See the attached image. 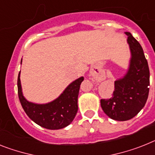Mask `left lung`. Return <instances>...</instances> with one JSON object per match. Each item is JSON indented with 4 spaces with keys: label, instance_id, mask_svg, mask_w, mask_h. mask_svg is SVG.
I'll use <instances>...</instances> for the list:
<instances>
[{
    "label": "left lung",
    "instance_id": "8db88e82",
    "mask_svg": "<svg viewBox=\"0 0 155 155\" xmlns=\"http://www.w3.org/2000/svg\"><path fill=\"white\" fill-rule=\"evenodd\" d=\"M128 36L132 58L124 77L116 80L109 99H101L104 113L111 119L124 121L132 119L144 107L149 94L150 71L143 48L130 32Z\"/></svg>",
    "mask_w": 155,
    "mask_h": 155
}]
</instances>
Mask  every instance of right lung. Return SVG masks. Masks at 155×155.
I'll return each mask as SVG.
<instances>
[{
	"mask_svg": "<svg viewBox=\"0 0 155 155\" xmlns=\"http://www.w3.org/2000/svg\"><path fill=\"white\" fill-rule=\"evenodd\" d=\"M18 75V96L23 110L35 123L42 128L56 130L63 128L72 122L78 111V95L80 84L84 78H79L68 86L63 93L54 101L46 104L28 102L22 93Z\"/></svg>",
	"mask_w": 155,
	"mask_h": 155,
	"instance_id": "obj_1",
	"label": "right lung"
}]
</instances>
